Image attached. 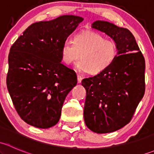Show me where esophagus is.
Listing matches in <instances>:
<instances>
[{
  "label": "esophagus",
  "mask_w": 154,
  "mask_h": 154,
  "mask_svg": "<svg viewBox=\"0 0 154 154\" xmlns=\"http://www.w3.org/2000/svg\"><path fill=\"white\" fill-rule=\"evenodd\" d=\"M82 80H83V77H81V75H80V74H77V82H78L79 83H81Z\"/></svg>",
  "instance_id": "esophagus-1"
}]
</instances>
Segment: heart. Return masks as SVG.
<instances>
[{
    "label": "heart",
    "instance_id": "b5f03b06",
    "mask_svg": "<svg viewBox=\"0 0 154 154\" xmlns=\"http://www.w3.org/2000/svg\"><path fill=\"white\" fill-rule=\"evenodd\" d=\"M118 55V46L115 42L107 40L93 31H84L74 35L73 42L66 41L61 48L62 60L66 65L77 63L80 71L99 74L112 64Z\"/></svg>",
    "mask_w": 154,
    "mask_h": 154
}]
</instances>
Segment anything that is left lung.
<instances>
[{
    "label": "left lung",
    "instance_id": "1",
    "mask_svg": "<svg viewBox=\"0 0 154 154\" xmlns=\"http://www.w3.org/2000/svg\"><path fill=\"white\" fill-rule=\"evenodd\" d=\"M92 27L114 40L119 56L106 70L82 80L86 91L84 121L94 133H112L131 121L143 97L145 61L129 29L103 21Z\"/></svg>",
    "mask_w": 154,
    "mask_h": 154
}]
</instances>
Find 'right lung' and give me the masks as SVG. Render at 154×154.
<instances>
[{
	"instance_id": "add662e5",
	"label": "right lung",
	"mask_w": 154,
	"mask_h": 154,
	"mask_svg": "<svg viewBox=\"0 0 154 154\" xmlns=\"http://www.w3.org/2000/svg\"><path fill=\"white\" fill-rule=\"evenodd\" d=\"M83 21L62 15L29 26L10 48L7 86L18 116L46 129L58 123L63 103L77 85V74L62 64L61 48Z\"/></svg>"
}]
</instances>
